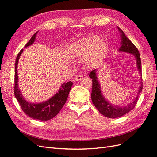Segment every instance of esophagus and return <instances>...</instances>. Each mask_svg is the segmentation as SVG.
<instances>
[{"label":"esophagus","mask_w":157,"mask_h":157,"mask_svg":"<svg viewBox=\"0 0 157 157\" xmlns=\"http://www.w3.org/2000/svg\"><path fill=\"white\" fill-rule=\"evenodd\" d=\"M82 78H83V76L82 75H78L75 77V80H76V81H79V80H82Z\"/></svg>","instance_id":"esophagus-1"}]
</instances>
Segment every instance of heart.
Returning a JSON list of instances; mask_svg holds the SVG:
<instances>
[{
    "label": "heart",
    "instance_id": "heart-1",
    "mask_svg": "<svg viewBox=\"0 0 157 157\" xmlns=\"http://www.w3.org/2000/svg\"><path fill=\"white\" fill-rule=\"evenodd\" d=\"M100 44V40L97 36L85 37L80 40L76 45L74 50V56L75 58L82 59L96 49ZM101 48L103 49L104 45L101 44Z\"/></svg>",
    "mask_w": 157,
    "mask_h": 157
}]
</instances>
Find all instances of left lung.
Wrapping results in <instances>:
<instances>
[{"instance_id": "left-lung-1", "label": "left lung", "mask_w": 157, "mask_h": 157, "mask_svg": "<svg viewBox=\"0 0 157 157\" xmlns=\"http://www.w3.org/2000/svg\"><path fill=\"white\" fill-rule=\"evenodd\" d=\"M118 29L120 32L121 37V47L118 51L126 53L132 54L136 59L137 68L138 72L141 75V62L140 58V54L139 51L136 46L128 39L125 34L119 27ZM89 77L92 80V91L91 94V98L94 106L96 107L98 110L103 115L111 118H115L121 117L125 114L130 112L134 109L138 100V97L141 92L142 91V82H140V86L137 90V96L132 103L128 104L126 106L120 107L115 105L114 104L109 103L105 98L104 97L101 91L100 84L98 81L97 76V70L94 69L89 74Z\"/></svg>"}]
</instances>
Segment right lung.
<instances>
[{
	"label": "right lung",
	"mask_w": 157,
	"mask_h": 157,
	"mask_svg": "<svg viewBox=\"0 0 157 157\" xmlns=\"http://www.w3.org/2000/svg\"><path fill=\"white\" fill-rule=\"evenodd\" d=\"M37 33H35L31 38L29 41L25 46V48L31 46L34 43L36 39ZM23 50H21L17 56L15 63V78H14V95L21 107L23 111L27 116L33 118V119L46 121L52 119L55 116L58 115V113L67 101L69 96V93L71 87L73 86V82L69 81L67 83L61 84L58 92H56L54 96H52L48 100L42 103H30L26 101L23 97L22 94L18 86V76H17V64L20 57L21 55Z\"/></svg>",
	"instance_id": "right-lung-1"
}]
</instances>
